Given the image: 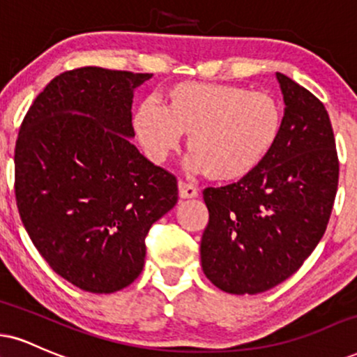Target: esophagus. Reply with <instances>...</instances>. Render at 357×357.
I'll return each mask as SVG.
<instances>
[{"instance_id": "obj_1", "label": "esophagus", "mask_w": 357, "mask_h": 357, "mask_svg": "<svg viewBox=\"0 0 357 357\" xmlns=\"http://www.w3.org/2000/svg\"><path fill=\"white\" fill-rule=\"evenodd\" d=\"M178 188H179V197H183V199H186V197L197 196V188L192 186V184H190V183L179 181Z\"/></svg>"}]
</instances>
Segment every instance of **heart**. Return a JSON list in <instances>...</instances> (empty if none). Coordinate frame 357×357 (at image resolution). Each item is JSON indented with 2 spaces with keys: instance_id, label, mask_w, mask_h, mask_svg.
I'll return each instance as SVG.
<instances>
[{
  "instance_id": "heart-1",
  "label": "heart",
  "mask_w": 357,
  "mask_h": 357,
  "mask_svg": "<svg viewBox=\"0 0 357 357\" xmlns=\"http://www.w3.org/2000/svg\"><path fill=\"white\" fill-rule=\"evenodd\" d=\"M135 130L149 156L166 160L188 135L191 166L216 181H236L257 169L282 130V108L269 93L236 84L179 83L161 105L136 111Z\"/></svg>"
}]
</instances>
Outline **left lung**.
Here are the masks:
<instances>
[{"instance_id": "obj_1", "label": "left lung", "mask_w": 357, "mask_h": 357, "mask_svg": "<svg viewBox=\"0 0 357 357\" xmlns=\"http://www.w3.org/2000/svg\"><path fill=\"white\" fill-rule=\"evenodd\" d=\"M276 76L286 109L273 151L238 183L203 191L209 221L201 266L225 293H264L298 271L323 238L336 197L328 111L301 84Z\"/></svg>"}]
</instances>
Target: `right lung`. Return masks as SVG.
Here are the masks:
<instances>
[{
    "mask_svg": "<svg viewBox=\"0 0 357 357\" xmlns=\"http://www.w3.org/2000/svg\"><path fill=\"white\" fill-rule=\"evenodd\" d=\"M149 78L98 66L64 71L20 126L21 221L51 269L88 293L130 286L143 271L149 229L178 203L176 176L128 139L132 91Z\"/></svg>",
    "mask_w": 357,
    "mask_h": 357,
    "instance_id": "right-lung-1",
    "label": "right lung"
}]
</instances>
